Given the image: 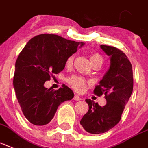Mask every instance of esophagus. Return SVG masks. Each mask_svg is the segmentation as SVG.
<instances>
[{
  "label": "esophagus",
  "instance_id": "34e87169",
  "mask_svg": "<svg viewBox=\"0 0 148 148\" xmlns=\"http://www.w3.org/2000/svg\"><path fill=\"white\" fill-rule=\"evenodd\" d=\"M73 100L74 101H81L82 98L78 95H74V97H73Z\"/></svg>",
  "mask_w": 148,
  "mask_h": 148
}]
</instances>
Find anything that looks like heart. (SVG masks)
<instances>
[{
  "mask_svg": "<svg viewBox=\"0 0 148 148\" xmlns=\"http://www.w3.org/2000/svg\"><path fill=\"white\" fill-rule=\"evenodd\" d=\"M74 57L71 56L68 58L66 61V64L68 66H70L73 63ZM91 60V63L92 65L95 63H103V57L101 54L97 53H95L91 55L90 57ZM67 82L69 83V85L73 88L74 90H75L78 92H82L85 90V88L91 84V81L88 79H86L79 75H73V76L69 77L67 79Z\"/></svg>",
  "mask_w": 148,
  "mask_h": 148,
  "instance_id": "1",
  "label": "heart"
}]
</instances>
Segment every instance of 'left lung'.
<instances>
[{
    "mask_svg": "<svg viewBox=\"0 0 148 148\" xmlns=\"http://www.w3.org/2000/svg\"><path fill=\"white\" fill-rule=\"evenodd\" d=\"M101 47L110 57V66L94 94L104 95L107 103L101 107L90 99L85 100L88 111L80 124L91 134L106 132L119 123L133 91L132 66L126 55L115 47L102 45Z\"/></svg>",
    "mask_w": 148,
    "mask_h": 148,
    "instance_id": "8db88e82",
    "label": "left lung"
}]
</instances>
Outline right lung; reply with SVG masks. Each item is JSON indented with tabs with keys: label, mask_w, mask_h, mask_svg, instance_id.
<instances>
[{
	"label": "right lung",
	"mask_w": 148,
	"mask_h": 148,
	"mask_svg": "<svg viewBox=\"0 0 148 148\" xmlns=\"http://www.w3.org/2000/svg\"><path fill=\"white\" fill-rule=\"evenodd\" d=\"M83 42L57 35L41 34L30 39L18 56L13 87L23 115L35 125H44L53 118L59 105L74 97L66 85L58 90L44 86L53 74L65 67L67 60Z\"/></svg>",
	"instance_id": "obj_1"
}]
</instances>
